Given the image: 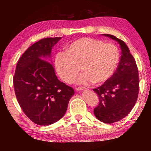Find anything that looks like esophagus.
I'll list each match as a JSON object with an SVG mask.
<instances>
[{
    "label": "esophagus",
    "instance_id": "34e87169",
    "mask_svg": "<svg viewBox=\"0 0 151 151\" xmlns=\"http://www.w3.org/2000/svg\"><path fill=\"white\" fill-rule=\"evenodd\" d=\"M84 89V87H77L76 88V90L77 91H81V90Z\"/></svg>",
    "mask_w": 151,
    "mask_h": 151
}]
</instances>
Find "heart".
<instances>
[{
	"instance_id": "1",
	"label": "heart",
	"mask_w": 151,
	"mask_h": 151,
	"mask_svg": "<svg viewBox=\"0 0 151 151\" xmlns=\"http://www.w3.org/2000/svg\"><path fill=\"white\" fill-rule=\"evenodd\" d=\"M120 59L119 48L112 43L99 39L83 37L76 40L65 48V52L55 57V66L60 77L66 83H72L78 74H82L77 82L87 85L101 84L111 79Z\"/></svg>"
}]
</instances>
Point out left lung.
I'll return each mask as SVG.
<instances>
[{
	"label": "left lung",
	"instance_id": "left-lung-1",
	"mask_svg": "<svg viewBox=\"0 0 151 151\" xmlns=\"http://www.w3.org/2000/svg\"><path fill=\"white\" fill-rule=\"evenodd\" d=\"M120 45L121 57L116 70L110 79L93 89L99 104L93 113L105 124L117 122L132 110L138 99L139 76L136 62L126 43L112 35L103 34Z\"/></svg>",
	"mask_w": 151,
	"mask_h": 151
}]
</instances>
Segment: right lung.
I'll list each match as a JSON object with an SVG mask.
<instances>
[{"mask_svg":"<svg viewBox=\"0 0 151 151\" xmlns=\"http://www.w3.org/2000/svg\"><path fill=\"white\" fill-rule=\"evenodd\" d=\"M61 37L43 38L22 54L13 77L15 96L22 110L32 122L48 126L65 115L73 88L60 81L52 65L41 60L50 58L52 47Z\"/></svg>","mask_w":151,"mask_h":151,"instance_id":"right-lung-1","label":"right lung"}]
</instances>
